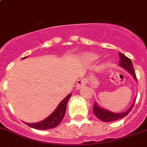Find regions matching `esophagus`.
Wrapping results in <instances>:
<instances>
[{"instance_id": "1", "label": "esophagus", "mask_w": 147, "mask_h": 147, "mask_svg": "<svg viewBox=\"0 0 147 147\" xmlns=\"http://www.w3.org/2000/svg\"><path fill=\"white\" fill-rule=\"evenodd\" d=\"M84 86H85V79H79V80L77 81V83H76V87L78 89H80L82 88H83Z\"/></svg>"}]
</instances>
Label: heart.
I'll use <instances>...</instances> for the list:
<instances>
[{
    "mask_svg": "<svg viewBox=\"0 0 147 147\" xmlns=\"http://www.w3.org/2000/svg\"><path fill=\"white\" fill-rule=\"evenodd\" d=\"M98 55L96 53H91V52H86L82 54V59L83 62H86V63H92L94 61L98 59Z\"/></svg>",
    "mask_w": 147,
    "mask_h": 147,
    "instance_id": "1",
    "label": "heart"
}]
</instances>
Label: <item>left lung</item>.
<instances>
[{
  "instance_id": "left-lung-1",
  "label": "left lung",
  "mask_w": 147,
  "mask_h": 147,
  "mask_svg": "<svg viewBox=\"0 0 147 147\" xmlns=\"http://www.w3.org/2000/svg\"><path fill=\"white\" fill-rule=\"evenodd\" d=\"M119 56H120L119 66L122 67L123 69H125L126 71H128L133 76V78H134V80L137 82L136 73H135L134 69V66H133L132 61L129 58L127 57L126 55H123V53H119ZM134 103L135 100H134V102L131 105V106L125 111L121 112V113H115V112L111 111L109 110L101 107L100 105H98V103L95 102L94 106H93V112L95 114V116L101 121H104V122H111V121H115L117 120L123 118V117L127 116L130 113V111L132 110L133 107L134 105Z\"/></svg>"
}]
</instances>
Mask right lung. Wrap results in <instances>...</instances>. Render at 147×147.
Listing matches in <instances>:
<instances>
[{
    "label": "right lung",
    "mask_w": 147,
    "mask_h": 147,
    "mask_svg": "<svg viewBox=\"0 0 147 147\" xmlns=\"http://www.w3.org/2000/svg\"><path fill=\"white\" fill-rule=\"evenodd\" d=\"M27 56H25L22 59H26ZM71 96V94H69L59 104L56 108L54 110V111L49 116L46 117L44 120L36 122V123H24L26 125L34 129L37 130H49V129H53V128L57 127L61 122L62 119L64 117L65 114V110H66L67 103L69 101V98Z\"/></svg>",
    "instance_id": "1"
}]
</instances>
